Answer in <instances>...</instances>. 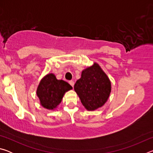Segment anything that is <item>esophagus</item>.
Listing matches in <instances>:
<instances>
[{"label": "esophagus", "mask_w": 153, "mask_h": 153, "mask_svg": "<svg viewBox=\"0 0 153 153\" xmlns=\"http://www.w3.org/2000/svg\"><path fill=\"white\" fill-rule=\"evenodd\" d=\"M69 84H70L72 87H74V81H71H71L69 82Z\"/></svg>", "instance_id": "1"}]
</instances>
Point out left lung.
<instances>
[{
  "label": "left lung",
  "mask_w": 153,
  "mask_h": 153,
  "mask_svg": "<svg viewBox=\"0 0 153 153\" xmlns=\"http://www.w3.org/2000/svg\"><path fill=\"white\" fill-rule=\"evenodd\" d=\"M74 90L88 111H94L107 101L111 92L109 78L99 65L94 63L82 72L74 85Z\"/></svg>",
  "instance_id": "left-lung-1"
}]
</instances>
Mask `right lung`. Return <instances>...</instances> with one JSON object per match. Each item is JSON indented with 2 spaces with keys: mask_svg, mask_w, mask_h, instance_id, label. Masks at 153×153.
<instances>
[{
  "mask_svg": "<svg viewBox=\"0 0 153 153\" xmlns=\"http://www.w3.org/2000/svg\"><path fill=\"white\" fill-rule=\"evenodd\" d=\"M72 88L67 82L57 79L53 74H48L40 80L36 94L44 108L54 110L61 103L65 92Z\"/></svg>",
  "mask_w": 153,
  "mask_h": 153,
  "instance_id": "1",
  "label": "right lung"
}]
</instances>
